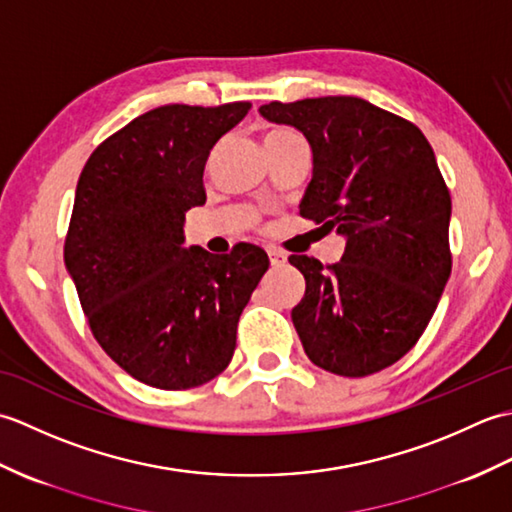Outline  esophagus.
Masks as SVG:
<instances>
[{"label":"esophagus","instance_id":"34e87169","mask_svg":"<svg viewBox=\"0 0 512 512\" xmlns=\"http://www.w3.org/2000/svg\"><path fill=\"white\" fill-rule=\"evenodd\" d=\"M268 257H270V266H273V268H281V266H286V262H288L286 255L277 248H268Z\"/></svg>","mask_w":512,"mask_h":512}]
</instances>
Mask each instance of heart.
<instances>
[{"label": "heart", "instance_id": "heart-1", "mask_svg": "<svg viewBox=\"0 0 512 512\" xmlns=\"http://www.w3.org/2000/svg\"><path fill=\"white\" fill-rule=\"evenodd\" d=\"M288 138H297V136L288 132V129H270L264 138V143H275V140H288Z\"/></svg>", "mask_w": 512, "mask_h": 512}]
</instances>
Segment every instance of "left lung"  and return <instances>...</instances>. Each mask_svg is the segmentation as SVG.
<instances>
[{
	"instance_id": "1",
	"label": "left lung",
	"mask_w": 512,
	"mask_h": 512,
	"mask_svg": "<svg viewBox=\"0 0 512 512\" xmlns=\"http://www.w3.org/2000/svg\"><path fill=\"white\" fill-rule=\"evenodd\" d=\"M312 147L299 213L345 237L341 262L290 255L306 277L292 323L325 372L361 378L400 361L451 275V195L420 129L356 96L259 107Z\"/></svg>"
}]
</instances>
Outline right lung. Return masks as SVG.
Wrapping results in <instances>:
<instances>
[{"mask_svg":"<svg viewBox=\"0 0 512 512\" xmlns=\"http://www.w3.org/2000/svg\"><path fill=\"white\" fill-rule=\"evenodd\" d=\"M250 103L162 105L92 151L76 184L65 268L94 339L140 383L191 389L222 374L239 314L270 262L184 248V213L206 202V158Z\"/></svg>","mask_w":512,"mask_h":512,"instance_id":"obj_1","label":"right lung"}]
</instances>
